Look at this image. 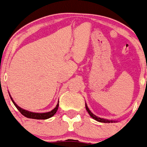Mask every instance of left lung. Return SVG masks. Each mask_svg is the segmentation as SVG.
I'll list each match as a JSON object with an SVG mask.
<instances>
[{"instance_id": "obj_1", "label": "left lung", "mask_w": 147, "mask_h": 147, "mask_svg": "<svg viewBox=\"0 0 147 147\" xmlns=\"http://www.w3.org/2000/svg\"><path fill=\"white\" fill-rule=\"evenodd\" d=\"M86 109L87 112L88 113V114L90 115L92 119H94V120H96L98 122H104V123H110V122H117L118 121L117 120H110V119H104V118H100V117H98V116H95L94 114H93L91 112V110L88 109V106H87L86 103Z\"/></svg>"}]
</instances>
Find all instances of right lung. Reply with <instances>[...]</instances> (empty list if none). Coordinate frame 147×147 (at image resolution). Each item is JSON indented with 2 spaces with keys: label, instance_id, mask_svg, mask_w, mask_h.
<instances>
[{
  "label": "right lung",
  "instance_id": "obj_1",
  "mask_svg": "<svg viewBox=\"0 0 147 147\" xmlns=\"http://www.w3.org/2000/svg\"><path fill=\"white\" fill-rule=\"evenodd\" d=\"M9 97H10L11 100L13 101V104L15 105L16 107L18 109L19 112L21 113L22 114L23 116H25V117H27V118H30V119H47L51 118L52 116H54L55 114V113L57 112V110H58V108H59V101H58V104L55 106L53 110H52L49 112H47V113H34V112H31V111H28V110H24V109L21 108L20 107H19L14 102V100H13V98L12 97L10 96V94L9 93Z\"/></svg>",
  "mask_w": 147,
  "mask_h": 147
}]
</instances>
